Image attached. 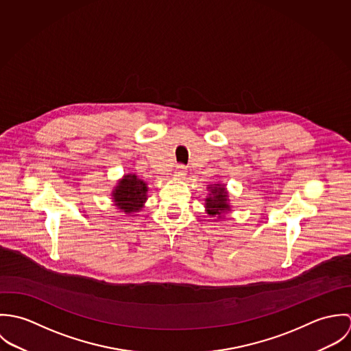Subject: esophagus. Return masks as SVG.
Masks as SVG:
<instances>
[{"instance_id":"obj_1","label":"esophagus","mask_w":351,"mask_h":351,"mask_svg":"<svg viewBox=\"0 0 351 351\" xmlns=\"http://www.w3.org/2000/svg\"><path fill=\"white\" fill-rule=\"evenodd\" d=\"M186 167L184 166V165H178L177 167H176V170H174V177H177V178H184L185 176H186Z\"/></svg>"}]
</instances>
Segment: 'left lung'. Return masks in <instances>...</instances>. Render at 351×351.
<instances>
[{
  "mask_svg": "<svg viewBox=\"0 0 351 351\" xmlns=\"http://www.w3.org/2000/svg\"><path fill=\"white\" fill-rule=\"evenodd\" d=\"M209 195L205 199V208L209 216L221 219L224 217V213L231 209L228 204V192L224 185L221 184H213L208 185Z\"/></svg>",
  "mask_w": 351,
  "mask_h": 351,
  "instance_id": "1",
  "label": "left lung"
}]
</instances>
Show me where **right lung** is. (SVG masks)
<instances>
[{"label":"right lung","instance_id":"add662e5","mask_svg":"<svg viewBox=\"0 0 351 351\" xmlns=\"http://www.w3.org/2000/svg\"><path fill=\"white\" fill-rule=\"evenodd\" d=\"M147 184L136 174H125L112 192L114 205L124 213L139 212L147 200Z\"/></svg>","mask_w":351,"mask_h":351}]
</instances>
